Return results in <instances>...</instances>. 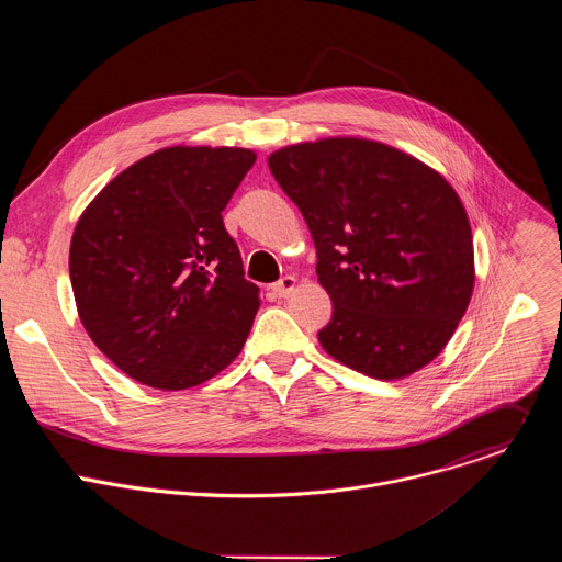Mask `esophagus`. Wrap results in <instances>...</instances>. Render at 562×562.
Segmentation results:
<instances>
[{
    "mask_svg": "<svg viewBox=\"0 0 562 562\" xmlns=\"http://www.w3.org/2000/svg\"><path fill=\"white\" fill-rule=\"evenodd\" d=\"M273 293L278 295V297H289L293 291H295V278L293 276H284L280 282H276L273 286Z\"/></svg>",
    "mask_w": 562,
    "mask_h": 562,
    "instance_id": "1",
    "label": "esophagus"
}]
</instances>
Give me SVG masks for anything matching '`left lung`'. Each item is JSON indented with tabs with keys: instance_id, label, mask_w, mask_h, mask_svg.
Listing matches in <instances>:
<instances>
[{
	"instance_id": "obj_1",
	"label": "left lung",
	"mask_w": 562,
	"mask_h": 562,
	"mask_svg": "<svg viewBox=\"0 0 562 562\" xmlns=\"http://www.w3.org/2000/svg\"><path fill=\"white\" fill-rule=\"evenodd\" d=\"M269 169L304 215L331 297L317 331L338 362L397 380L429 364L473 291V239L449 182L393 146L329 137L284 146Z\"/></svg>"
}]
</instances>
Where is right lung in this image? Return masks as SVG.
I'll list each match as a JSON object with an SVG mask.
<instances>
[{
    "label": "right lung",
    "mask_w": 562,
    "mask_h": 562,
    "mask_svg": "<svg viewBox=\"0 0 562 562\" xmlns=\"http://www.w3.org/2000/svg\"><path fill=\"white\" fill-rule=\"evenodd\" d=\"M249 148L169 146L111 180L70 239L77 313L128 378L180 391L243 351L260 308L222 222Z\"/></svg>",
    "instance_id": "1"
}]
</instances>
